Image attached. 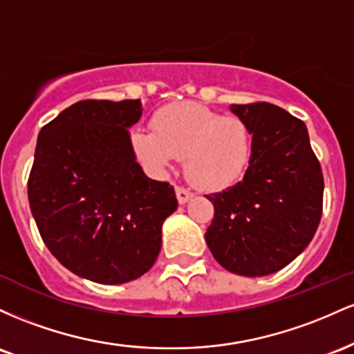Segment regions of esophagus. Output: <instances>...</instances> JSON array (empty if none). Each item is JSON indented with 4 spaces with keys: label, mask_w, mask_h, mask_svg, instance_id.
Listing matches in <instances>:
<instances>
[{
    "label": "esophagus",
    "mask_w": 354,
    "mask_h": 354,
    "mask_svg": "<svg viewBox=\"0 0 354 354\" xmlns=\"http://www.w3.org/2000/svg\"><path fill=\"white\" fill-rule=\"evenodd\" d=\"M176 194H177V201H178V204H185V202H189L190 198H192V196L194 194L190 192L189 189H185V187H176Z\"/></svg>",
    "instance_id": "obj_1"
}]
</instances>
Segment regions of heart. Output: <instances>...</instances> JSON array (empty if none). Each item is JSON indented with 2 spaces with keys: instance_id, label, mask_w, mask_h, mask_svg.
<instances>
[{
  "instance_id": "heart-1",
  "label": "heart",
  "mask_w": 354,
  "mask_h": 354,
  "mask_svg": "<svg viewBox=\"0 0 354 354\" xmlns=\"http://www.w3.org/2000/svg\"><path fill=\"white\" fill-rule=\"evenodd\" d=\"M153 132L130 135L138 160L164 174L185 158V177L204 192H221L244 177L252 157L251 127L239 117H222L196 102L170 103L156 113Z\"/></svg>"
}]
</instances>
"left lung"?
I'll return each mask as SVG.
<instances>
[{
    "label": "left lung",
    "mask_w": 354,
    "mask_h": 354,
    "mask_svg": "<svg viewBox=\"0 0 354 354\" xmlns=\"http://www.w3.org/2000/svg\"><path fill=\"white\" fill-rule=\"evenodd\" d=\"M252 132L244 178L210 194V252L239 276H268L295 261L323 216L324 178L304 122L268 102L230 106Z\"/></svg>",
    "instance_id": "1"
}]
</instances>
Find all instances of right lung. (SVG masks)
Segmentation results:
<instances>
[{
  "mask_svg": "<svg viewBox=\"0 0 354 354\" xmlns=\"http://www.w3.org/2000/svg\"><path fill=\"white\" fill-rule=\"evenodd\" d=\"M140 100H82L39 130L28 201L50 252L100 284L137 279L156 263L162 224L177 209L169 182L135 160L129 127Z\"/></svg>",
  "mask_w": 354,
  "mask_h": 354,
  "instance_id": "add662e5",
  "label": "right lung"
}]
</instances>
